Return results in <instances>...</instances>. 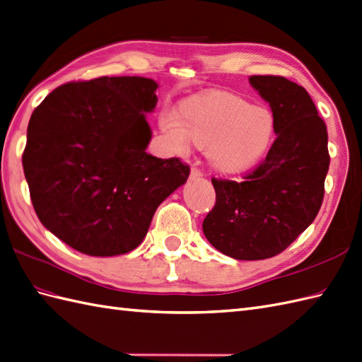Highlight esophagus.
I'll use <instances>...</instances> for the list:
<instances>
[{
    "instance_id": "esophagus-1",
    "label": "esophagus",
    "mask_w": 362,
    "mask_h": 362,
    "mask_svg": "<svg viewBox=\"0 0 362 362\" xmlns=\"http://www.w3.org/2000/svg\"><path fill=\"white\" fill-rule=\"evenodd\" d=\"M201 175H202L201 169H198V167H192V170H190L192 178H198V176H201Z\"/></svg>"
}]
</instances>
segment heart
Returning <instances> with one entry per match:
<instances>
[{
  "label": "heart",
  "instance_id": "heart-1",
  "mask_svg": "<svg viewBox=\"0 0 362 362\" xmlns=\"http://www.w3.org/2000/svg\"><path fill=\"white\" fill-rule=\"evenodd\" d=\"M181 112L165 109L160 124L178 152L193 141L207 147L215 169L238 172L257 163L269 148L275 119L264 105H252L230 93L195 96L181 104Z\"/></svg>",
  "mask_w": 362,
  "mask_h": 362
}]
</instances>
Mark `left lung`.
Returning <instances> with one entry per match:
<instances>
[{"instance_id":"1","label":"left lung","mask_w":362,"mask_h":362,"mask_svg":"<svg viewBox=\"0 0 362 362\" xmlns=\"http://www.w3.org/2000/svg\"><path fill=\"white\" fill-rule=\"evenodd\" d=\"M249 81L270 104L278 136L243 180L211 178L216 202L202 230L227 257L258 261L276 257L313 223L330 155L327 127L303 86L275 75Z\"/></svg>"}]
</instances>
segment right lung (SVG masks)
I'll return each mask as SVG.
<instances>
[{"mask_svg":"<svg viewBox=\"0 0 362 362\" xmlns=\"http://www.w3.org/2000/svg\"><path fill=\"white\" fill-rule=\"evenodd\" d=\"M158 84L101 76L57 87L33 110L23 167L42 226L90 257L124 255L141 244L158 206L190 175L180 158L146 147L144 112Z\"/></svg>","mask_w":362,"mask_h":362,"instance_id":"add662e5","label":"right lung"}]
</instances>
